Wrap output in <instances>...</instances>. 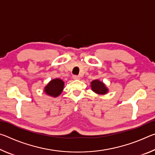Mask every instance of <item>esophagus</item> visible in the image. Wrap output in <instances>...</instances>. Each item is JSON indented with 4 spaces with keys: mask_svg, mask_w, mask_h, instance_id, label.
<instances>
[{
    "mask_svg": "<svg viewBox=\"0 0 155 155\" xmlns=\"http://www.w3.org/2000/svg\"><path fill=\"white\" fill-rule=\"evenodd\" d=\"M72 78H73V79H74V80H79L80 79L79 76H77V75H74L72 77Z\"/></svg>",
    "mask_w": 155,
    "mask_h": 155,
    "instance_id": "34e87169",
    "label": "esophagus"
}]
</instances>
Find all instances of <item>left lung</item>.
<instances>
[{"mask_svg": "<svg viewBox=\"0 0 155 155\" xmlns=\"http://www.w3.org/2000/svg\"><path fill=\"white\" fill-rule=\"evenodd\" d=\"M90 85L91 90L98 95H105L108 93L109 89L103 81H101L98 79L94 80L91 81Z\"/></svg>", "mask_w": 155, "mask_h": 155, "instance_id": "8db88e82", "label": "left lung"}]
</instances>
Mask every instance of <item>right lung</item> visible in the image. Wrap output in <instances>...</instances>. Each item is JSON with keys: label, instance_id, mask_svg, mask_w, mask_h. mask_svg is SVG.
<instances>
[{"label": "right lung", "instance_id": "obj_1", "mask_svg": "<svg viewBox=\"0 0 155 155\" xmlns=\"http://www.w3.org/2000/svg\"><path fill=\"white\" fill-rule=\"evenodd\" d=\"M64 82L60 78H54L44 87V91L46 95L53 98L59 96L64 90Z\"/></svg>", "mask_w": 155, "mask_h": 155}]
</instances>
